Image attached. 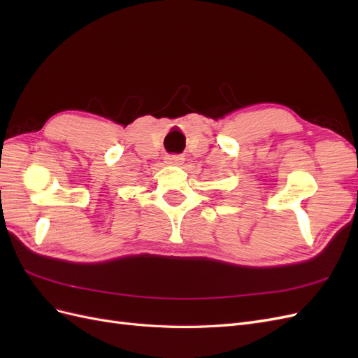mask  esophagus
I'll use <instances>...</instances> for the list:
<instances>
[{"label":"esophagus","mask_w":358,"mask_h":358,"mask_svg":"<svg viewBox=\"0 0 358 358\" xmlns=\"http://www.w3.org/2000/svg\"><path fill=\"white\" fill-rule=\"evenodd\" d=\"M183 161H185L183 155H167L166 157V162L170 166H182Z\"/></svg>","instance_id":"34e87169"}]
</instances>
